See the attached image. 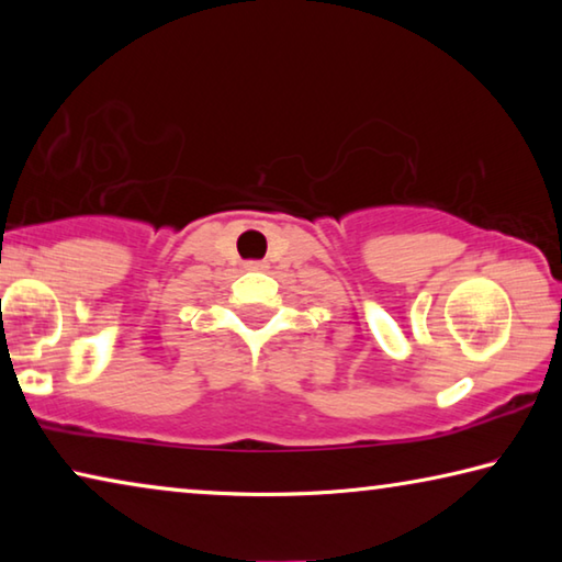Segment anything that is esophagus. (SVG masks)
<instances>
[{"instance_id":"esophagus-1","label":"esophagus","mask_w":562,"mask_h":562,"mask_svg":"<svg viewBox=\"0 0 562 562\" xmlns=\"http://www.w3.org/2000/svg\"><path fill=\"white\" fill-rule=\"evenodd\" d=\"M247 268H250V270H265V268H268V265H265V262H247Z\"/></svg>"}]
</instances>
